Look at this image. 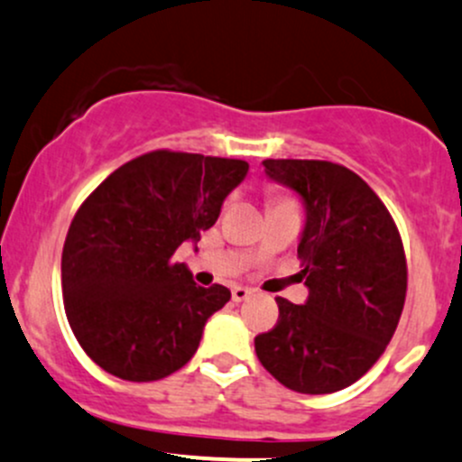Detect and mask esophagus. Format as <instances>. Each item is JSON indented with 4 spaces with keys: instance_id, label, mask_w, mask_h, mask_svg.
Wrapping results in <instances>:
<instances>
[{
    "instance_id": "34e87169",
    "label": "esophagus",
    "mask_w": 462,
    "mask_h": 462,
    "mask_svg": "<svg viewBox=\"0 0 462 462\" xmlns=\"http://www.w3.org/2000/svg\"><path fill=\"white\" fill-rule=\"evenodd\" d=\"M252 296V290L250 288H244V285H236V288H232V299L236 300V303H241V300L250 299Z\"/></svg>"
}]
</instances>
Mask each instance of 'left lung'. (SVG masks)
Masks as SVG:
<instances>
[{"label":"left lung","instance_id":"1","mask_svg":"<svg viewBox=\"0 0 462 462\" xmlns=\"http://www.w3.org/2000/svg\"><path fill=\"white\" fill-rule=\"evenodd\" d=\"M265 174L300 194L299 259L310 296H276L279 320L254 338L256 356L299 394H332L356 383L385 352L407 294L401 232L356 172L319 159H265Z\"/></svg>","mask_w":462,"mask_h":462}]
</instances>
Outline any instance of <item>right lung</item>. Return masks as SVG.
I'll list each match as a JSON object with an SVG mask.
<instances>
[{"mask_svg": "<svg viewBox=\"0 0 462 462\" xmlns=\"http://www.w3.org/2000/svg\"><path fill=\"white\" fill-rule=\"evenodd\" d=\"M241 159L152 150L116 168L77 210L61 252L64 310L92 361L150 383L181 370L230 290L172 261L215 226L247 174Z\"/></svg>", "mask_w": 462, "mask_h": 462, "instance_id": "right-lung-1", "label": "right lung"}]
</instances>
